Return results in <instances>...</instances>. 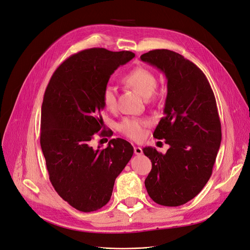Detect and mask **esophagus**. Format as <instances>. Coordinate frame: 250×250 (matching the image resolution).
<instances>
[{
    "label": "esophagus",
    "mask_w": 250,
    "mask_h": 250,
    "mask_svg": "<svg viewBox=\"0 0 250 250\" xmlns=\"http://www.w3.org/2000/svg\"><path fill=\"white\" fill-rule=\"evenodd\" d=\"M134 153L136 154V155H142L143 154V151H142V149L140 148V147H134Z\"/></svg>",
    "instance_id": "34e87169"
}]
</instances>
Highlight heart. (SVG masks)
<instances>
[{"label":"heart","instance_id":"heart-1","mask_svg":"<svg viewBox=\"0 0 250 250\" xmlns=\"http://www.w3.org/2000/svg\"><path fill=\"white\" fill-rule=\"evenodd\" d=\"M126 84L134 87L145 98L150 97L156 87L157 78L155 74L147 68L137 67L124 76ZM117 89L111 83H107L102 90V103L108 110H113L116 107ZM149 124L147 120L137 118H124L118 125L119 131L132 140H140L145 134V127Z\"/></svg>","mask_w":250,"mask_h":250}]
</instances>
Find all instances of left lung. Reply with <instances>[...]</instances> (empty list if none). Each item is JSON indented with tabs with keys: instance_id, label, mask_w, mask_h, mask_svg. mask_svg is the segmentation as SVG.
Returning a JSON list of instances; mask_svg holds the SVG:
<instances>
[{
	"instance_id": "obj_1",
	"label": "left lung",
	"mask_w": 250,
	"mask_h": 250,
	"mask_svg": "<svg viewBox=\"0 0 250 250\" xmlns=\"http://www.w3.org/2000/svg\"><path fill=\"white\" fill-rule=\"evenodd\" d=\"M141 61L156 66L168 80L164 117L153 136L170 148L143 152L152 162L145 180L150 198L165 207H179L195 198L209 180L221 142L216 101L205 73L183 55L154 49Z\"/></svg>"
}]
</instances>
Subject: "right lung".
<instances>
[{
  "mask_svg": "<svg viewBox=\"0 0 250 250\" xmlns=\"http://www.w3.org/2000/svg\"><path fill=\"white\" fill-rule=\"evenodd\" d=\"M134 57L127 50H81L57 68L45 89L41 147L49 181L77 210L90 212L104 207L133 155L132 145L121 138L111 139L105 149H93L91 144L96 134H111L101 116L102 90L111 74Z\"/></svg>",
  "mask_w": 250,
  "mask_h": 250,
  "instance_id": "obj_1",
  "label": "right lung"
}]
</instances>
